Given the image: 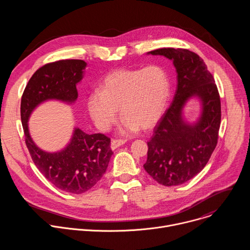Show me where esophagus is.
Returning a JSON list of instances; mask_svg holds the SVG:
<instances>
[{
  "label": "esophagus",
  "mask_w": 250,
  "mask_h": 250,
  "mask_svg": "<svg viewBox=\"0 0 250 250\" xmlns=\"http://www.w3.org/2000/svg\"><path fill=\"white\" fill-rule=\"evenodd\" d=\"M125 142H126L125 139H113L112 142H111V148H112L113 150H115V149H117L118 147H120V146H122L123 145H125Z\"/></svg>",
  "instance_id": "1"
}]
</instances>
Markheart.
<instances>
[{
    "label": "heart",
    "instance_id": "obj_1",
    "mask_svg": "<svg viewBox=\"0 0 250 250\" xmlns=\"http://www.w3.org/2000/svg\"><path fill=\"white\" fill-rule=\"evenodd\" d=\"M171 84L159 65L120 69L103 80L87 98V110L96 126L105 131L117 121L119 109L124 133L154 126L166 111Z\"/></svg>",
    "mask_w": 250,
    "mask_h": 250
}]
</instances>
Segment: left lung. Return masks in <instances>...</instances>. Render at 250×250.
I'll return each instance as SVG.
<instances>
[{"mask_svg": "<svg viewBox=\"0 0 250 250\" xmlns=\"http://www.w3.org/2000/svg\"><path fill=\"white\" fill-rule=\"evenodd\" d=\"M147 54L173 61L177 89L147 142V161L144 167L161 185H181L204 169L217 146L221 125L219 91L198 54L182 48H160ZM191 98H197L201 105L200 116L193 123L184 118V108Z\"/></svg>", "mask_w": 250, "mask_h": 250, "instance_id": "left-lung-1", "label": "left lung"}]
</instances>
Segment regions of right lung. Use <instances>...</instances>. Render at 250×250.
I'll return each mask as SVG.
<instances>
[{
  "instance_id": "right-lung-1",
  "label": "right lung",
  "mask_w": 250,
  "mask_h": 250,
  "mask_svg": "<svg viewBox=\"0 0 250 250\" xmlns=\"http://www.w3.org/2000/svg\"><path fill=\"white\" fill-rule=\"evenodd\" d=\"M87 63L78 59L59 60L41 67L29 79L21 103V119L30 156L46 179L61 191L82 194L92 189L105 173L113 151L111 139L102 133L87 134L74 127L68 145L48 152L30 136L28 120L40 104L59 101L72 104L78 98L77 84L84 77Z\"/></svg>"
}]
</instances>
